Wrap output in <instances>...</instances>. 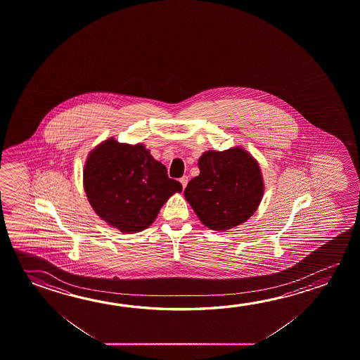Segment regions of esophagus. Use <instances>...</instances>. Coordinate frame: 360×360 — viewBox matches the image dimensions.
Returning <instances> with one entry per match:
<instances>
[{
    "label": "esophagus",
    "instance_id": "obj_1",
    "mask_svg": "<svg viewBox=\"0 0 360 360\" xmlns=\"http://www.w3.org/2000/svg\"><path fill=\"white\" fill-rule=\"evenodd\" d=\"M179 182L182 184L183 189L186 188V187H187V183H188V177H187V176H183V177L179 179Z\"/></svg>",
    "mask_w": 360,
    "mask_h": 360
}]
</instances>
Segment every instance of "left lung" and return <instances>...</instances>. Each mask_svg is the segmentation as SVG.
<instances>
[{"instance_id":"left-lung-1","label":"left lung","mask_w":360,"mask_h":360,"mask_svg":"<svg viewBox=\"0 0 360 360\" xmlns=\"http://www.w3.org/2000/svg\"><path fill=\"white\" fill-rule=\"evenodd\" d=\"M198 168L200 174L189 181L184 197L210 230H231L256 212L265 184L259 162L246 149L207 150Z\"/></svg>"}]
</instances>
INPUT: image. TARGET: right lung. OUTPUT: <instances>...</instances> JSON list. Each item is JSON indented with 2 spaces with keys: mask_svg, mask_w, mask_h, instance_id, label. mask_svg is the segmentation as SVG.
I'll return each instance as SVG.
<instances>
[{
  "mask_svg": "<svg viewBox=\"0 0 360 360\" xmlns=\"http://www.w3.org/2000/svg\"><path fill=\"white\" fill-rule=\"evenodd\" d=\"M83 184L90 206L106 224L123 233L146 230L182 184L168 177L142 143L109 138L90 150Z\"/></svg>",
  "mask_w": 360,
  "mask_h": 360,
  "instance_id": "add662e5",
  "label": "right lung"
}]
</instances>
